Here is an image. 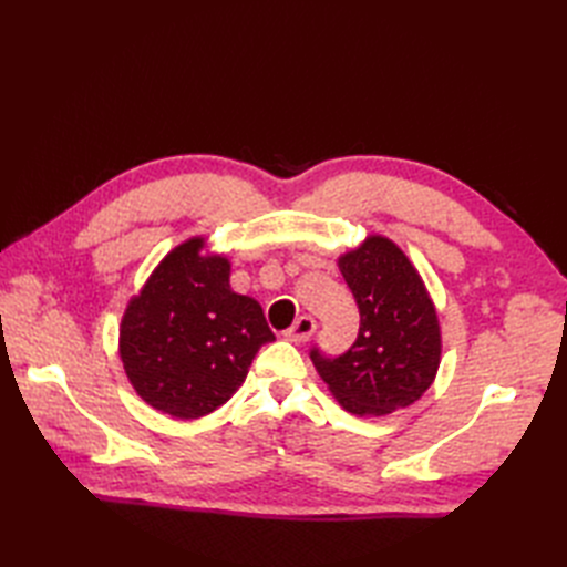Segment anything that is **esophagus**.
<instances>
[{
	"label": "esophagus",
	"mask_w": 567,
	"mask_h": 567,
	"mask_svg": "<svg viewBox=\"0 0 567 567\" xmlns=\"http://www.w3.org/2000/svg\"><path fill=\"white\" fill-rule=\"evenodd\" d=\"M315 329H317V323H315L312 317H300L293 326H290V329L284 331V336L290 342H307V340H310V336L315 333Z\"/></svg>",
	"instance_id": "obj_1"
}]
</instances>
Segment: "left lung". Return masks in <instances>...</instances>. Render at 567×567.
<instances>
[{"label": "left lung", "mask_w": 567, "mask_h": 567, "mask_svg": "<svg viewBox=\"0 0 567 567\" xmlns=\"http://www.w3.org/2000/svg\"><path fill=\"white\" fill-rule=\"evenodd\" d=\"M359 307V333L348 352L310 357L333 398L357 416H383L414 404L440 367L435 305L409 257L385 236H369L338 260Z\"/></svg>", "instance_id": "left-lung-1"}]
</instances>
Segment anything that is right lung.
<instances>
[{
  "label": "right lung",
  "instance_id": "add662e5",
  "mask_svg": "<svg viewBox=\"0 0 567 567\" xmlns=\"http://www.w3.org/2000/svg\"><path fill=\"white\" fill-rule=\"evenodd\" d=\"M188 238L153 269L120 323V359L136 394L175 419H200L246 381L274 333L262 307L229 286L227 257Z\"/></svg>",
  "mask_w": 567,
  "mask_h": 567
}]
</instances>
